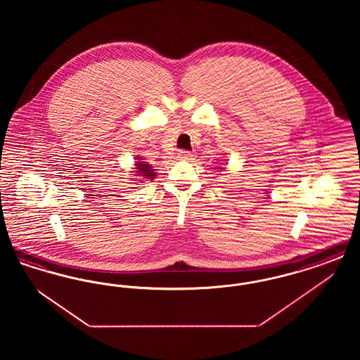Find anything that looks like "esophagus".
<instances>
[{
  "label": "esophagus",
  "mask_w": 360,
  "mask_h": 360,
  "mask_svg": "<svg viewBox=\"0 0 360 360\" xmlns=\"http://www.w3.org/2000/svg\"><path fill=\"white\" fill-rule=\"evenodd\" d=\"M178 158L179 159H182V160H190L191 158H193V155L190 151H185V150H181L179 151V155H178Z\"/></svg>",
  "instance_id": "obj_1"
}]
</instances>
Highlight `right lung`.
<instances>
[{
    "label": "right lung",
    "mask_w": 360,
    "mask_h": 360,
    "mask_svg": "<svg viewBox=\"0 0 360 360\" xmlns=\"http://www.w3.org/2000/svg\"><path fill=\"white\" fill-rule=\"evenodd\" d=\"M141 159L143 158H140V156H136V162L135 163V172H136V176H143V178H146V179H150V181H153L155 178V175H156V170L153 169V166L151 165H148L147 162H141ZM140 181V179H139Z\"/></svg>",
    "instance_id": "1"
}]
</instances>
